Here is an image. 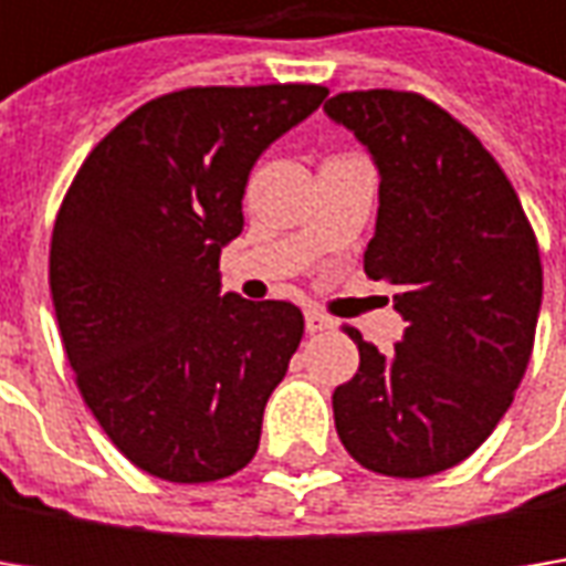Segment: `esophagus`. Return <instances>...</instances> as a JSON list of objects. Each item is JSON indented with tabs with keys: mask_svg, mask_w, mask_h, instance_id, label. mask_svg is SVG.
Segmentation results:
<instances>
[{
	"mask_svg": "<svg viewBox=\"0 0 566 566\" xmlns=\"http://www.w3.org/2000/svg\"><path fill=\"white\" fill-rule=\"evenodd\" d=\"M331 327H334V317H327L324 312H317V308L305 312V331L308 334H321V331H331Z\"/></svg>",
	"mask_w": 566,
	"mask_h": 566,
	"instance_id": "34e87169",
	"label": "esophagus"
}]
</instances>
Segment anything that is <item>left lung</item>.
I'll use <instances>...</instances> for the list:
<instances>
[{
  "instance_id": "left-lung-1",
  "label": "left lung",
  "mask_w": 566,
  "mask_h": 566,
  "mask_svg": "<svg viewBox=\"0 0 566 566\" xmlns=\"http://www.w3.org/2000/svg\"><path fill=\"white\" fill-rule=\"evenodd\" d=\"M378 166L365 273L394 286V353L359 331V371L334 390L349 457L394 479L463 463L511 409L542 308L538 242L504 169L467 125L409 91L324 103Z\"/></svg>"
}]
</instances>
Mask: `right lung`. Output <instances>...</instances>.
Listing matches in <instances>:
<instances>
[{
	"label": "right lung",
	"mask_w": 566,
	"mask_h": 566,
	"mask_svg": "<svg viewBox=\"0 0 566 566\" xmlns=\"http://www.w3.org/2000/svg\"><path fill=\"white\" fill-rule=\"evenodd\" d=\"M327 97L321 84L186 87L122 119L59 207L50 293L69 365L144 472L217 482L249 467L298 349L293 302L220 293L251 166Z\"/></svg>",
	"instance_id": "obj_1"
}]
</instances>
